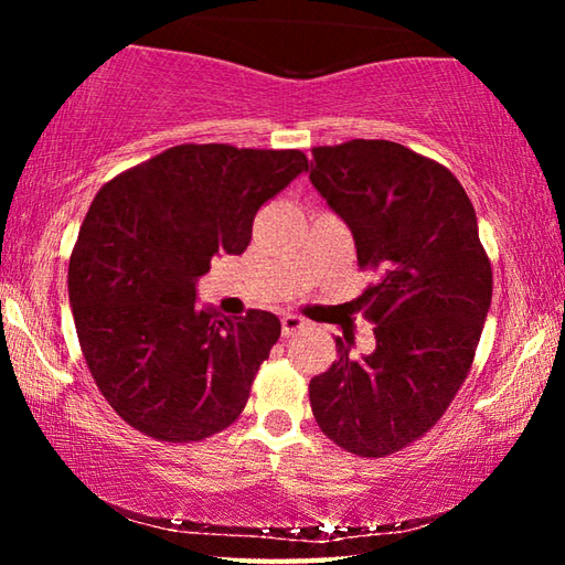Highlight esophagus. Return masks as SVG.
Here are the masks:
<instances>
[{
	"label": "esophagus",
	"mask_w": 565,
	"mask_h": 565,
	"mask_svg": "<svg viewBox=\"0 0 565 565\" xmlns=\"http://www.w3.org/2000/svg\"><path fill=\"white\" fill-rule=\"evenodd\" d=\"M303 327H306V321H303L301 317H296V313H284V317H281V333H284V339L294 337V333L301 331Z\"/></svg>",
	"instance_id": "1"
}]
</instances>
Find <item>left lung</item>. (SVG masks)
<instances>
[{
	"label": "left lung",
	"mask_w": 565,
	"mask_h": 565,
	"mask_svg": "<svg viewBox=\"0 0 565 565\" xmlns=\"http://www.w3.org/2000/svg\"><path fill=\"white\" fill-rule=\"evenodd\" d=\"M311 184L349 224L361 271L356 299L376 349L337 361L309 384L313 418L343 451L384 458L418 441L471 371L493 274L471 199L438 161L386 139L313 147Z\"/></svg>",
	"instance_id": "8db88e82"
}]
</instances>
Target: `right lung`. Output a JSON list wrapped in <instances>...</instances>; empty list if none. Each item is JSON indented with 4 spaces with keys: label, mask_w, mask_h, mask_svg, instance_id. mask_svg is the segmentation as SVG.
Segmentation results:
<instances>
[{
    "label": "right lung",
    "mask_w": 565,
    "mask_h": 565,
    "mask_svg": "<svg viewBox=\"0 0 565 565\" xmlns=\"http://www.w3.org/2000/svg\"><path fill=\"white\" fill-rule=\"evenodd\" d=\"M306 167L299 149L179 145L94 196L70 259L74 327L94 384L139 434L204 441L244 411L281 323L196 309V279L244 252L256 212Z\"/></svg>",
    "instance_id": "right-lung-1"
}]
</instances>
